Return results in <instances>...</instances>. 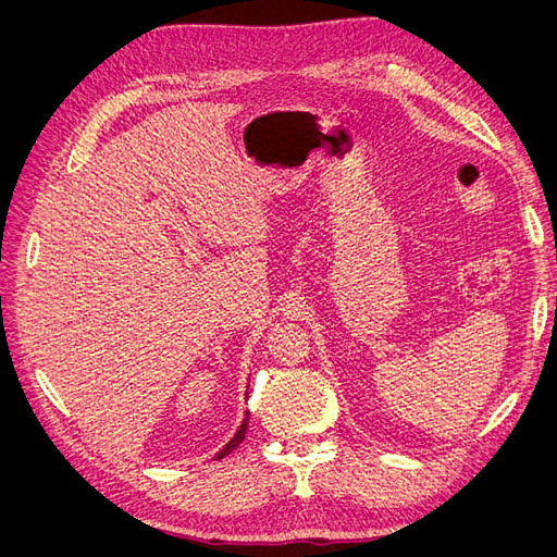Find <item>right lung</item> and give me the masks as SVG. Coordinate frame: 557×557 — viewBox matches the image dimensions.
Wrapping results in <instances>:
<instances>
[{"mask_svg":"<svg viewBox=\"0 0 557 557\" xmlns=\"http://www.w3.org/2000/svg\"><path fill=\"white\" fill-rule=\"evenodd\" d=\"M248 420H250V413L246 411V418H244V423H242V428L237 430V434L232 436V440L225 444V448L221 450V453H215V460H221V458H225V455H230L234 448H237L242 442H244V436H246V430H248Z\"/></svg>","mask_w":557,"mask_h":557,"instance_id":"add662e5","label":"right lung"}]
</instances>
